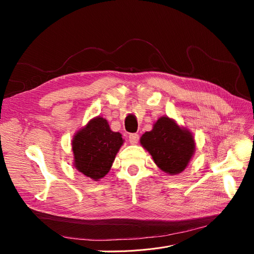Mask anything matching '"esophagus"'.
Listing matches in <instances>:
<instances>
[{
    "mask_svg": "<svg viewBox=\"0 0 254 254\" xmlns=\"http://www.w3.org/2000/svg\"><path fill=\"white\" fill-rule=\"evenodd\" d=\"M128 139H129V142L131 144H136L137 142H139L140 136L137 133H130L129 136H128Z\"/></svg>",
    "mask_w": 254,
    "mask_h": 254,
    "instance_id": "34e87169",
    "label": "esophagus"
}]
</instances>
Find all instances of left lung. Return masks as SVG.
<instances>
[{
  "label": "left lung",
  "instance_id": "left-lung-1",
  "mask_svg": "<svg viewBox=\"0 0 254 254\" xmlns=\"http://www.w3.org/2000/svg\"><path fill=\"white\" fill-rule=\"evenodd\" d=\"M141 144L161 170L170 175L186 170L195 151L191 133L166 117L160 118L151 131L142 135Z\"/></svg>",
  "mask_w": 254,
  "mask_h": 254
}]
</instances>
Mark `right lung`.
Wrapping results in <instances>:
<instances>
[{
  "label": "right lung",
  "mask_w": 254,
  "mask_h": 254,
  "mask_svg": "<svg viewBox=\"0 0 254 254\" xmlns=\"http://www.w3.org/2000/svg\"><path fill=\"white\" fill-rule=\"evenodd\" d=\"M122 144V134L113 132L108 122L99 117L93 119L72 141L75 167L97 181L110 171Z\"/></svg>",
  "instance_id": "right-lung-1"
}]
</instances>
